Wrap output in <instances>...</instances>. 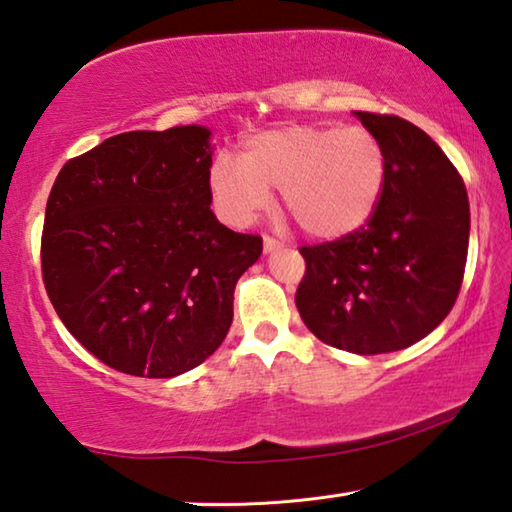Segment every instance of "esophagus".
<instances>
[{
  "label": "esophagus",
  "instance_id": "obj_1",
  "mask_svg": "<svg viewBox=\"0 0 512 512\" xmlns=\"http://www.w3.org/2000/svg\"><path fill=\"white\" fill-rule=\"evenodd\" d=\"M275 248H280V241H277L275 237L264 235V253H273Z\"/></svg>",
  "mask_w": 512,
  "mask_h": 512
}]
</instances>
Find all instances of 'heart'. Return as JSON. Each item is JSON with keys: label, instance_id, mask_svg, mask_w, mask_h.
<instances>
[{"label": "heart", "instance_id": "obj_1", "mask_svg": "<svg viewBox=\"0 0 512 512\" xmlns=\"http://www.w3.org/2000/svg\"><path fill=\"white\" fill-rule=\"evenodd\" d=\"M386 180L384 146L363 126L296 124L248 140L241 160L219 158L210 173L216 205L232 223H250L280 189L300 230L334 239L375 210Z\"/></svg>", "mask_w": 512, "mask_h": 512}]
</instances>
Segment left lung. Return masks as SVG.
Masks as SVG:
<instances>
[{
  "instance_id": "8db88e82",
  "label": "left lung",
  "mask_w": 512,
  "mask_h": 512,
  "mask_svg": "<svg viewBox=\"0 0 512 512\" xmlns=\"http://www.w3.org/2000/svg\"><path fill=\"white\" fill-rule=\"evenodd\" d=\"M386 153V180L368 221L302 246L296 307L320 341L354 354L418 343L452 311L465 273L470 201L461 173L411 121L354 112Z\"/></svg>"
}]
</instances>
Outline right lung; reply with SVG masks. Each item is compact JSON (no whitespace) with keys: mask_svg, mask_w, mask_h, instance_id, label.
Instances as JSON below:
<instances>
[{"mask_svg":"<svg viewBox=\"0 0 512 512\" xmlns=\"http://www.w3.org/2000/svg\"><path fill=\"white\" fill-rule=\"evenodd\" d=\"M210 131H131L65 162L42 228V282L69 334L135 377L183 375L232 323L262 255L210 210Z\"/></svg>","mask_w":512,"mask_h":512,"instance_id":"1","label":"right lung"}]
</instances>
